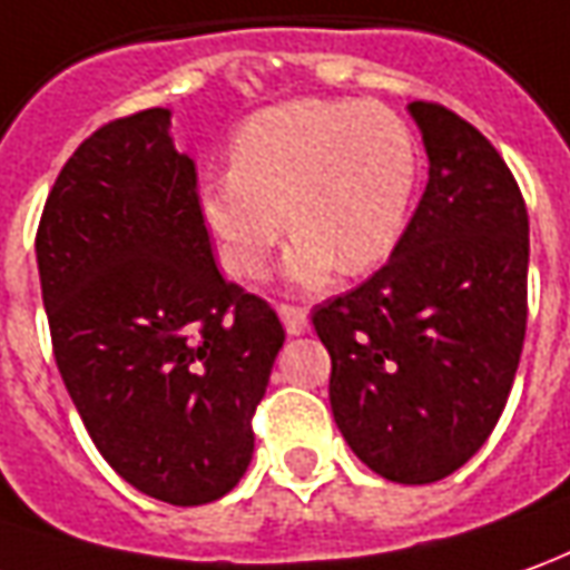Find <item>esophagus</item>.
<instances>
[{"label":"esophagus","instance_id":"obj_1","mask_svg":"<svg viewBox=\"0 0 570 570\" xmlns=\"http://www.w3.org/2000/svg\"><path fill=\"white\" fill-rule=\"evenodd\" d=\"M278 316H282V323H285V332L288 335H304L307 332V309L304 307H292V304H282L278 307Z\"/></svg>","mask_w":570,"mask_h":570}]
</instances>
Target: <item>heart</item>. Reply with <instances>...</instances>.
Wrapping results in <instances>:
<instances>
[{"label":"heart","instance_id":"b5f03b06","mask_svg":"<svg viewBox=\"0 0 570 570\" xmlns=\"http://www.w3.org/2000/svg\"><path fill=\"white\" fill-rule=\"evenodd\" d=\"M419 186V145L391 108L351 98H297L247 117L233 167L202 186V217L219 257L261 278L282 235L285 278L323 288L337 269L360 276L403 242Z\"/></svg>","mask_w":570,"mask_h":570}]
</instances>
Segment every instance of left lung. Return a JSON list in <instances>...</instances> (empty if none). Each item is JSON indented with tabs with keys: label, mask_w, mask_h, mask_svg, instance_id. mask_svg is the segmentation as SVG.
<instances>
[{
	"label": "left lung",
	"mask_w": 570,
	"mask_h": 570,
	"mask_svg": "<svg viewBox=\"0 0 570 570\" xmlns=\"http://www.w3.org/2000/svg\"><path fill=\"white\" fill-rule=\"evenodd\" d=\"M428 186L391 261L313 309L328 400L375 474L431 484L500 422L528 325V207L500 151L434 101H412Z\"/></svg>",
	"instance_id": "obj_1"
}]
</instances>
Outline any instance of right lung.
I'll return each instance as SVG.
<instances>
[{
  "instance_id": "obj_1",
  "label": "right lung",
  "mask_w": 570,
  "mask_h": 570,
  "mask_svg": "<svg viewBox=\"0 0 570 570\" xmlns=\"http://www.w3.org/2000/svg\"><path fill=\"white\" fill-rule=\"evenodd\" d=\"M37 263L55 363L98 453L160 502L226 497L285 332L217 269L167 108L111 120L70 155Z\"/></svg>"
}]
</instances>
